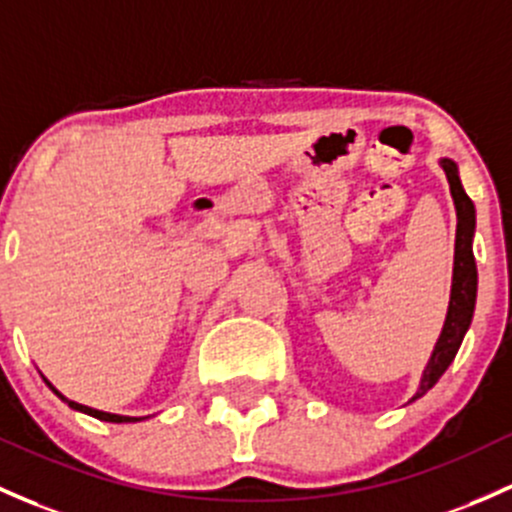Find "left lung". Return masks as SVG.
Instances as JSON below:
<instances>
[{
  "label": "left lung",
  "instance_id": "8db88e82",
  "mask_svg": "<svg viewBox=\"0 0 512 512\" xmlns=\"http://www.w3.org/2000/svg\"><path fill=\"white\" fill-rule=\"evenodd\" d=\"M441 169L446 171V179H449L451 196H454L456 206V247H454V282H451V299H449V311H446L444 328H441V336L434 346L432 358H429L427 368H424L422 383H419L417 397H422L424 392L432 390L437 385V380L444 375V370L449 368L451 360L459 353L461 341H464L466 331H469L471 319H473V306H476V287H478V272H476V260H473V230H476V208L473 201L466 196L464 186H461L459 169L451 159L439 161ZM410 400V402H412Z\"/></svg>",
  "mask_w": 512,
  "mask_h": 512
}]
</instances>
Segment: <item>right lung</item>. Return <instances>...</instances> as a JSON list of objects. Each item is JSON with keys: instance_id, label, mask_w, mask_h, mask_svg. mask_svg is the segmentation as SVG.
Returning <instances> with one entry per match:
<instances>
[{"instance_id": "obj_1", "label": "right lung", "mask_w": 512, "mask_h": 512, "mask_svg": "<svg viewBox=\"0 0 512 512\" xmlns=\"http://www.w3.org/2000/svg\"><path fill=\"white\" fill-rule=\"evenodd\" d=\"M48 387H51L53 392H56L58 397H61L63 402H66L68 407H73V410H78V412H85V414H90V417H95V419H102V422H115V424H122V422H139V417H122V414H110V412H100V410H93V407H85V405H78V402H73V400H66V397L61 395V392L56 390V387H53L51 383H46Z\"/></svg>"}]
</instances>
